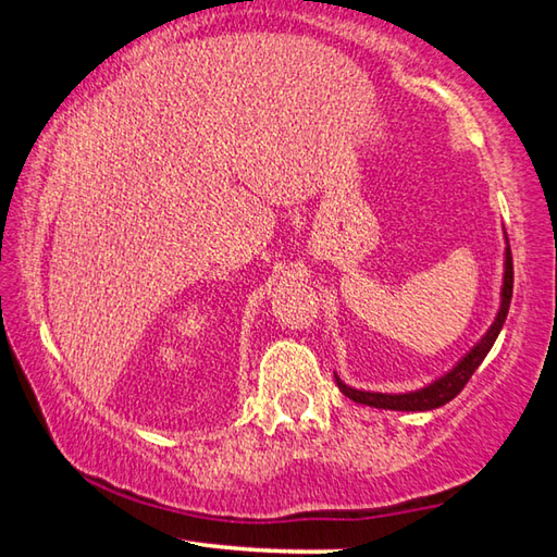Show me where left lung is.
<instances>
[{
    "mask_svg": "<svg viewBox=\"0 0 557 557\" xmlns=\"http://www.w3.org/2000/svg\"><path fill=\"white\" fill-rule=\"evenodd\" d=\"M506 238V233H504ZM511 295H513V260H511V248H508V238H506V248H504V280H502V301H498V312L494 317L492 326L486 329L484 336L469 348V351L459 358V361L451 366L449 371H445L440 379L430 381L428 385H422L418 391H408V393H375V391H358L346 385L338 375L334 373L338 391H342L346 398H351L354 403L369 405V408H381V410H403V412H425V410H435L442 408V405L449 403L451 398H457L465 388L467 381L471 379L486 354L492 351V346L496 342L498 332L506 322L508 307H511Z\"/></svg>",
    "mask_w": 557,
    "mask_h": 557,
    "instance_id": "obj_1",
    "label": "left lung"
}]
</instances>
